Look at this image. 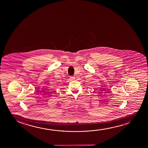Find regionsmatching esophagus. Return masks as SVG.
<instances>
[{
	"label": "esophagus",
	"instance_id": "obj_1",
	"mask_svg": "<svg viewBox=\"0 0 148 148\" xmlns=\"http://www.w3.org/2000/svg\"><path fill=\"white\" fill-rule=\"evenodd\" d=\"M70 79H71V80H73L75 79V77H74V76H70Z\"/></svg>",
	"mask_w": 148,
	"mask_h": 148
}]
</instances>
